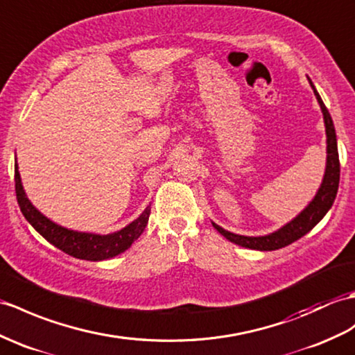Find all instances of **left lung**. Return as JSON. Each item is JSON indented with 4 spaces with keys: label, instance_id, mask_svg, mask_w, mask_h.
Instances as JSON below:
<instances>
[{
    "label": "left lung",
    "instance_id": "8db88e82",
    "mask_svg": "<svg viewBox=\"0 0 355 355\" xmlns=\"http://www.w3.org/2000/svg\"><path fill=\"white\" fill-rule=\"evenodd\" d=\"M309 78V77H307ZM309 83L316 95V100L320 105V110L324 114V123H325V135H327V164H325V174L322 178L315 198L309 202V205L304 209L300 215H296L291 222L286 225L278 228L277 232L269 233L265 236H242L228 232L219 227L215 222H211L218 232L239 246L257 251H275L284 246L298 241L304 234H307L310 230L315 227L318 222L322 219L336 200L337 189H339V180H340V163H339V151H337V137L336 130L331 116L327 110V107L322 101V98L318 94L315 85L311 83L309 78Z\"/></svg>",
    "mask_w": 355,
    "mask_h": 355
}]
</instances>
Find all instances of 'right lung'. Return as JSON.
<instances>
[{
  "label": "right lung",
  "instance_id": "add662e5",
  "mask_svg": "<svg viewBox=\"0 0 355 355\" xmlns=\"http://www.w3.org/2000/svg\"><path fill=\"white\" fill-rule=\"evenodd\" d=\"M15 191L19 209L22 215L30 222V225L44 239H46L49 243L54 245L55 248L81 260L101 261L116 257L118 254L127 251L131 243L144 233L151 213V205H148L137 219L119 230V232L110 234L76 232V230H69L55 224L31 204L26 191H24L18 163H15Z\"/></svg>",
  "mask_w": 355,
  "mask_h": 355
}]
</instances>
